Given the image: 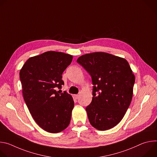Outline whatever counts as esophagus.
Masks as SVG:
<instances>
[{"mask_svg": "<svg viewBox=\"0 0 157 157\" xmlns=\"http://www.w3.org/2000/svg\"><path fill=\"white\" fill-rule=\"evenodd\" d=\"M74 98H75V99H78L79 95L78 94H75V95H74Z\"/></svg>", "mask_w": 157, "mask_h": 157, "instance_id": "obj_1", "label": "esophagus"}]
</instances>
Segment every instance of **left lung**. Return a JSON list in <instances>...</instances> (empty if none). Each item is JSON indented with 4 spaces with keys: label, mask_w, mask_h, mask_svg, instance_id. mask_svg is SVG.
<instances>
[{
    "label": "left lung",
    "mask_w": 157,
    "mask_h": 157,
    "mask_svg": "<svg viewBox=\"0 0 157 157\" xmlns=\"http://www.w3.org/2000/svg\"><path fill=\"white\" fill-rule=\"evenodd\" d=\"M77 62L90 75L94 85L92 101L86 108L89 122L99 130L115 127L132 99L135 76L128 63L103 52L86 54Z\"/></svg>",
    "instance_id": "obj_1"
}]
</instances>
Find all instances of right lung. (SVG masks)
Returning a JSON list of instances; mask_svg holds the SVG:
<instances>
[{
    "label": "right lung",
    "mask_w": 157,
    "mask_h": 157,
    "mask_svg": "<svg viewBox=\"0 0 157 157\" xmlns=\"http://www.w3.org/2000/svg\"><path fill=\"white\" fill-rule=\"evenodd\" d=\"M73 56L47 52L30 58L20 71L24 101L36 123L50 133H58L70 124L74 101L61 89L62 75Z\"/></svg>",
    "instance_id": "add662e5"
}]
</instances>
